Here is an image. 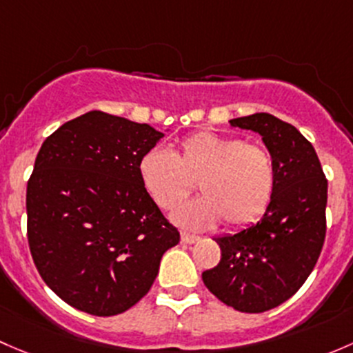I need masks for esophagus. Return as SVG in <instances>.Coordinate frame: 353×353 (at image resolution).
Returning a JSON list of instances; mask_svg holds the SVG:
<instances>
[{
    "instance_id": "obj_1",
    "label": "esophagus",
    "mask_w": 353,
    "mask_h": 353,
    "mask_svg": "<svg viewBox=\"0 0 353 353\" xmlns=\"http://www.w3.org/2000/svg\"><path fill=\"white\" fill-rule=\"evenodd\" d=\"M199 236L195 234H188V232H181V241L185 243V245H194V243L199 241Z\"/></svg>"
}]
</instances>
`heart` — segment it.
<instances>
[{"mask_svg":"<svg viewBox=\"0 0 353 353\" xmlns=\"http://www.w3.org/2000/svg\"><path fill=\"white\" fill-rule=\"evenodd\" d=\"M144 190L163 210H172L197 180L202 197L183 203L173 221L187 230H209L224 221L245 228L265 212L275 187L270 152L238 137L199 132L172 152L151 150L139 161Z\"/></svg>","mask_w":353,"mask_h":353,"instance_id":"1","label":"heart"}]
</instances>
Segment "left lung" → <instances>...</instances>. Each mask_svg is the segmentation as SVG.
<instances>
[{
  "mask_svg": "<svg viewBox=\"0 0 353 353\" xmlns=\"http://www.w3.org/2000/svg\"><path fill=\"white\" fill-rule=\"evenodd\" d=\"M230 123L260 134L274 159L275 187L258 223L214 238L221 261L202 281L236 311L263 312L292 297L318 261L328 181L312 144L290 123L265 112Z\"/></svg>",
  "mask_w": 353,
  "mask_h": 353,
  "instance_id": "1",
  "label": "left lung"
}]
</instances>
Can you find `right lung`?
<instances>
[{"instance_id": "obj_1", "label": "right lung", "mask_w": 353, "mask_h": 353, "mask_svg": "<svg viewBox=\"0 0 353 353\" xmlns=\"http://www.w3.org/2000/svg\"><path fill=\"white\" fill-rule=\"evenodd\" d=\"M165 134L86 112L43 141L27 185L32 258L47 285L93 316L121 314L151 289L173 228L139 180Z\"/></svg>"}]
</instances>
